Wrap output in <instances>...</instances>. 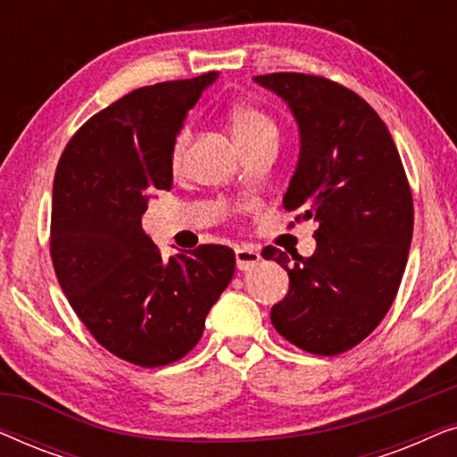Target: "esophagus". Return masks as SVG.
Masks as SVG:
<instances>
[{
    "label": "esophagus",
    "mask_w": 457,
    "mask_h": 457,
    "mask_svg": "<svg viewBox=\"0 0 457 457\" xmlns=\"http://www.w3.org/2000/svg\"><path fill=\"white\" fill-rule=\"evenodd\" d=\"M235 258H237V268H239V270H249V268L260 264L262 255L258 249L252 245H241L235 249Z\"/></svg>",
    "instance_id": "esophagus-1"
}]
</instances>
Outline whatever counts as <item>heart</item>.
Masks as SVG:
<instances>
[{
    "label": "heart",
    "mask_w": 457,
    "mask_h": 457,
    "mask_svg": "<svg viewBox=\"0 0 457 457\" xmlns=\"http://www.w3.org/2000/svg\"><path fill=\"white\" fill-rule=\"evenodd\" d=\"M230 129H233L237 145H249V143L270 139V137H278V127L264 110L255 108V105L239 104L230 110ZM191 141V129L183 127L174 137L172 147H170V168L172 170H180L183 166L187 147Z\"/></svg>",
    "instance_id": "obj_1"
}]
</instances>
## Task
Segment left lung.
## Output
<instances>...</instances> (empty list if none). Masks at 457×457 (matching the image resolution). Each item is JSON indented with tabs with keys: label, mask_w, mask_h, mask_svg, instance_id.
Masks as SVG:
<instances>
[{
	"label": "left lung",
	"mask_w": 457,
	"mask_h": 457,
	"mask_svg": "<svg viewBox=\"0 0 457 457\" xmlns=\"http://www.w3.org/2000/svg\"><path fill=\"white\" fill-rule=\"evenodd\" d=\"M285 99L299 127V162L285 210L316 220L310 258L268 245L289 274L272 305L278 335L303 352L337 355L378 327L402 283L414 202L389 129L358 93L324 77L272 72L253 79Z\"/></svg>",
	"instance_id": "1"
}]
</instances>
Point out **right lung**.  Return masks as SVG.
Instances as JSON below:
<instances>
[{
	"label": "right lung",
	"instance_id": "right-lung-1",
	"mask_svg": "<svg viewBox=\"0 0 457 457\" xmlns=\"http://www.w3.org/2000/svg\"><path fill=\"white\" fill-rule=\"evenodd\" d=\"M216 77L130 91L74 133L55 170L49 247L58 283L99 345L143 368L197 345L235 274L230 247L162 260L141 227L149 197L172 187L174 137Z\"/></svg>",
	"mask_w": 457,
	"mask_h": 457
}]
</instances>
